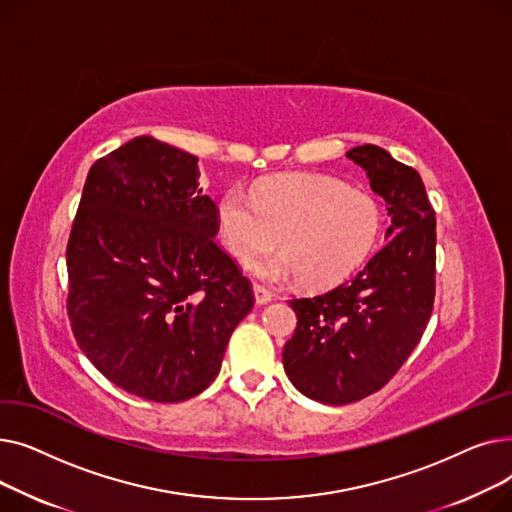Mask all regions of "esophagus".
Here are the masks:
<instances>
[{
  "mask_svg": "<svg viewBox=\"0 0 512 512\" xmlns=\"http://www.w3.org/2000/svg\"><path fill=\"white\" fill-rule=\"evenodd\" d=\"M253 294H255V301H257V305H265V303H270L272 299H274V294L267 290L265 286H261V284H255L253 286Z\"/></svg>",
  "mask_w": 512,
  "mask_h": 512,
  "instance_id": "obj_1",
  "label": "esophagus"
}]
</instances>
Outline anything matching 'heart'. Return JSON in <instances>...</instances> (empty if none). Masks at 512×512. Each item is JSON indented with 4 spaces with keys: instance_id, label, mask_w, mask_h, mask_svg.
I'll return each instance as SVG.
<instances>
[{
    "instance_id": "1",
    "label": "heart",
    "mask_w": 512,
    "mask_h": 512,
    "mask_svg": "<svg viewBox=\"0 0 512 512\" xmlns=\"http://www.w3.org/2000/svg\"><path fill=\"white\" fill-rule=\"evenodd\" d=\"M215 222L226 249L238 257L269 250L282 254L247 261V270L270 282L301 278L328 288L365 263L382 230V209L371 195L340 180L292 174L265 180L255 193L232 186L215 203Z\"/></svg>"
}]
</instances>
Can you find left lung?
<instances>
[{
	"mask_svg": "<svg viewBox=\"0 0 512 512\" xmlns=\"http://www.w3.org/2000/svg\"><path fill=\"white\" fill-rule=\"evenodd\" d=\"M392 218L363 270L324 294L292 299L297 330L284 371L305 396L348 405L384 388L419 344L436 297V215L417 170L378 145L346 153Z\"/></svg>",
	"mask_w": 512,
	"mask_h": 512,
	"instance_id": "obj_1",
	"label": "left lung"
}]
</instances>
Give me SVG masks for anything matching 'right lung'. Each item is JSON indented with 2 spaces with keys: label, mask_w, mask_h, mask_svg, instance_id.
I'll return each mask as SVG.
<instances>
[{
  "label": "right lung",
  "mask_w": 512,
  "mask_h": 512,
  "mask_svg": "<svg viewBox=\"0 0 512 512\" xmlns=\"http://www.w3.org/2000/svg\"><path fill=\"white\" fill-rule=\"evenodd\" d=\"M197 157L137 137L97 159L72 224L68 317L89 361L122 390L180 402L220 373L251 282L213 240Z\"/></svg>",
  "instance_id": "obj_1"
}]
</instances>
